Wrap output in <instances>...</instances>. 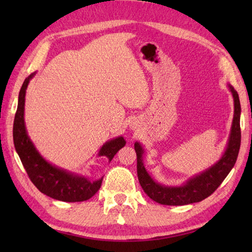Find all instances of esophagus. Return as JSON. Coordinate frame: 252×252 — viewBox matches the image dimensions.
I'll return each instance as SVG.
<instances>
[{
  "instance_id": "esophagus-1",
  "label": "esophagus",
  "mask_w": 252,
  "mask_h": 252,
  "mask_svg": "<svg viewBox=\"0 0 252 252\" xmlns=\"http://www.w3.org/2000/svg\"><path fill=\"white\" fill-rule=\"evenodd\" d=\"M130 127L132 130H136L139 127V125L136 122H134V121H131L130 122Z\"/></svg>"
}]
</instances>
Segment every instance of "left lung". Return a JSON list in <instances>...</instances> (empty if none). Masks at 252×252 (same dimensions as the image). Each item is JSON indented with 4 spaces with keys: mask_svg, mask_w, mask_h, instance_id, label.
<instances>
[{
    "mask_svg": "<svg viewBox=\"0 0 252 252\" xmlns=\"http://www.w3.org/2000/svg\"><path fill=\"white\" fill-rule=\"evenodd\" d=\"M233 97V120L230 130L229 139L225 150L220 159L211 167L194 176L188 178L180 186H168L156 181L147 171L143 163V155L146 150L142 144L136 141L134 150L136 152V171L142 189L153 201L165 206H185L194 202H200L208 198L217 190L222 181L231 171L236 163L241 142L240 114L241 106L237 91L232 85L227 84Z\"/></svg>",
    "mask_w": 252,
    "mask_h": 252,
    "instance_id": "left-lung-1",
    "label": "left lung"
}]
</instances>
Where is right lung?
<instances>
[{
	"mask_svg": "<svg viewBox=\"0 0 252 252\" xmlns=\"http://www.w3.org/2000/svg\"><path fill=\"white\" fill-rule=\"evenodd\" d=\"M36 72L30 74L24 80L19 93L18 110H16L13 123V140L15 150L22 162L24 169L27 170L29 178L33 185L42 193L55 200L65 202H80L93 197L100 189L103 177L99 180L90 181L82 174L69 171L52 164L43 158L39 150L34 146L31 138L29 136L24 121V105L25 93H27L30 81L35 75ZM126 146L123 136H117L106 141L101 147L97 157H104L109 162L113 159L117 152Z\"/></svg>",
	"mask_w": 252,
	"mask_h": 252,
	"instance_id": "right-lung-1",
	"label": "right lung"
}]
</instances>
